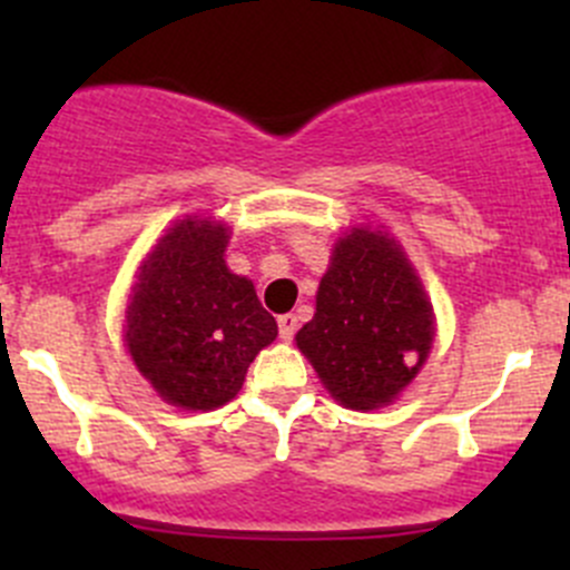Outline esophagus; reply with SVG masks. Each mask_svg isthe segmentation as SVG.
<instances>
[{"label":"esophagus","instance_id":"34e87169","mask_svg":"<svg viewBox=\"0 0 570 570\" xmlns=\"http://www.w3.org/2000/svg\"><path fill=\"white\" fill-rule=\"evenodd\" d=\"M278 333H281V338H284V342H292V338H295V333H297V317H295V314H281V317H278Z\"/></svg>","mask_w":570,"mask_h":570}]
</instances>
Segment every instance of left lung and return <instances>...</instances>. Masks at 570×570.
<instances>
[{
  "label": "left lung",
  "mask_w": 570,
  "mask_h": 570,
  "mask_svg": "<svg viewBox=\"0 0 570 570\" xmlns=\"http://www.w3.org/2000/svg\"><path fill=\"white\" fill-rule=\"evenodd\" d=\"M295 338L327 392L372 411L416 377L433 344V308L400 245L355 228L336 243L317 314Z\"/></svg>",
  "instance_id": "8db88e82"
}]
</instances>
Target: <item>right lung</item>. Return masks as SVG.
<instances>
[{"instance_id": "right-lung-1", "label": "right lung", "mask_w": 570, "mask_h": 570, "mask_svg": "<svg viewBox=\"0 0 570 570\" xmlns=\"http://www.w3.org/2000/svg\"><path fill=\"white\" fill-rule=\"evenodd\" d=\"M226 228L176 223L142 264L126 312V347L163 400L187 411L226 405L278 336L248 278L228 273Z\"/></svg>"}]
</instances>
